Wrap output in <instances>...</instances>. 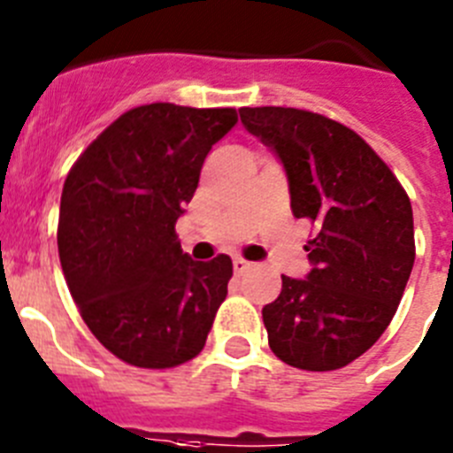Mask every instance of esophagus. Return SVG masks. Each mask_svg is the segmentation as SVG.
Listing matches in <instances>:
<instances>
[{"instance_id":"34e87169","label":"esophagus","mask_w":453,"mask_h":453,"mask_svg":"<svg viewBox=\"0 0 453 453\" xmlns=\"http://www.w3.org/2000/svg\"><path fill=\"white\" fill-rule=\"evenodd\" d=\"M251 267H254V265L249 263V260H244V258H235V260H234V272L238 273V276H242V273H247Z\"/></svg>"}]
</instances>
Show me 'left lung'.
<instances>
[{
    "label": "left lung",
    "mask_w": 453,
    "mask_h": 453,
    "mask_svg": "<svg viewBox=\"0 0 453 453\" xmlns=\"http://www.w3.org/2000/svg\"><path fill=\"white\" fill-rule=\"evenodd\" d=\"M276 152L294 218L314 226L308 278L283 276L263 308L269 348L301 371H337L384 334L416 260L413 209L397 177L350 127L296 107H242Z\"/></svg>",
    "instance_id": "8db88e82"
}]
</instances>
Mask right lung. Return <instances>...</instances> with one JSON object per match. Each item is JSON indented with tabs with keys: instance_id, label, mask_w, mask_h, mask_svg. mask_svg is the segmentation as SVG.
I'll return each instance as SVG.
<instances>
[{
	"instance_id": "right-lung-1",
	"label": "right lung",
	"mask_w": 453,
	"mask_h": 453,
	"mask_svg": "<svg viewBox=\"0 0 453 453\" xmlns=\"http://www.w3.org/2000/svg\"><path fill=\"white\" fill-rule=\"evenodd\" d=\"M235 123L234 107H134L66 175L62 272L91 334L130 366L173 368L197 357L226 298L229 256L190 260L175 224L206 155Z\"/></svg>"
}]
</instances>
